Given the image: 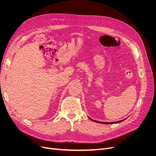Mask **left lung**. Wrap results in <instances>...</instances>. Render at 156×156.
Instances as JSON below:
<instances>
[{
    "label": "left lung",
    "instance_id": "1",
    "mask_svg": "<svg viewBox=\"0 0 156 156\" xmlns=\"http://www.w3.org/2000/svg\"><path fill=\"white\" fill-rule=\"evenodd\" d=\"M92 121H94V122H99V123H102V124H114V123H118V122H120L121 121H123L124 120H121V121H116V122H101V121H95V120H93L91 118H90Z\"/></svg>",
    "mask_w": 156,
    "mask_h": 156
}]
</instances>
